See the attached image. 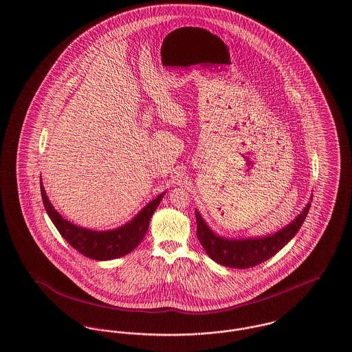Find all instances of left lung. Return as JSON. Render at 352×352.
<instances>
[{
    "label": "left lung",
    "mask_w": 352,
    "mask_h": 352,
    "mask_svg": "<svg viewBox=\"0 0 352 352\" xmlns=\"http://www.w3.org/2000/svg\"><path fill=\"white\" fill-rule=\"evenodd\" d=\"M310 206L311 204H307L303 211L280 231L267 236L245 239H228L217 235L195 210L197 236L207 255L217 263L231 269H250L263 263L289 243L303 225Z\"/></svg>",
    "instance_id": "left-lung-1"
}]
</instances>
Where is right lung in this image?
Wrapping results in <instances>:
<instances>
[{
  "instance_id": "1",
  "label": "right lung",
  "mask_w": 352,
  "mask_h": 352,
  "mask_svg": "<svg viewBox=\"0 0 352 352\" xmlns=\"http://www.w3.org/2000/svg\"><path fill=\"white\" fill-rule=\"evenodd\" d=\"M40 184L45 210L65 241L85 256L96 261H110L121 258L137 248L142 242L150 219L166 194H160L155 199L147 204L137 214V217H134L124 226L107 231H96L76 226L72 222L63 219L61 214H58V211L49 202L42 182Z\"/></svg>"
}]
</instances>
